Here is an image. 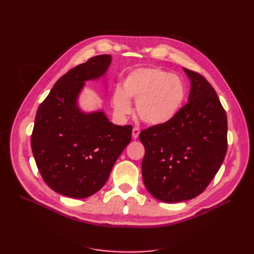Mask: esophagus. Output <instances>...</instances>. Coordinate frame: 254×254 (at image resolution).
I'll return each mask as SVG.
<instances>
[{"label": "esophagus", "mask_w": 254, "mask_h": 254, "mask_svg": "<svg viewBox=\"0 0 254 254\" xmlns=\"http://www.w3.org/2000/svg\"><path fill=\"white\" fill-rule=\"evenodd\" d=\"M139 134H140V129L137 127H133V129H132V137H133V139H137Z\"/></svg>", "instance_id": "obj_1"}]
</instances>
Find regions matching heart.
<instances>
[{"instance_id":"1","label":"heart","mask_w":254,"mask_h":254,"mask_svg":"<svg viewBox=\"0 0 254 254\" xmlns=\"http://www.w3.org/2000/svg\"><path fill=\"white\" fill-rule=\"evenodd\" d=\"M187 97V86L179 75L158 66L137 67L129 72L122 88L112 94L113 108L120 117L132 112L130 99L141 120L149 125H161L173 120Z\"/></svg>"}]
</instances>
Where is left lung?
I'll return each instance as SVG.
<instances>
[{
  "mask_svg": "<svg viewBox=\"0 0 254 254\" xmlns=\"http://www.w3.org/2000/svg\"><path fill=\"white\" fill-rule=\"evenodd\" d=\"M190 79L189 103L165 124L144 129L142 175L158 200L195 198L209 186L227 153L228 123L216 92L202 75L183 68Z\"/></svg>",
  "mask_w": 254,
  "mask_h": 254,
  "instance_id": "1",
  "label": "left lung"
}]
</instances>
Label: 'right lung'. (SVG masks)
Masks as SVG:
<instances>
[{"instance_id": "right-lung-1", "label": "right lung", "mask_w": 254, "mask_h": 254, "mask_svg": "<svg viewBox=\"0 0 254 254\" xmlns=\"http://www.w3.org/2000/svg\"><path fill=\"white\" fill-rule=\"evenodd\" d=\"M110 64V55H98L71 68L38 108L33 155L44 182L58 194H95L131 140V125H114L103 111L82 112L77 104L84 82L102 77Z\"/></svg>"}]
</instances>
